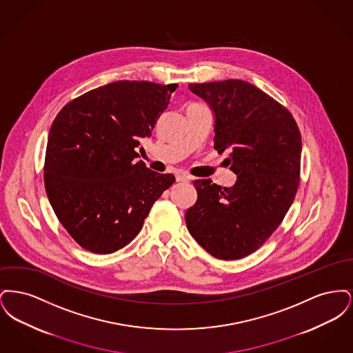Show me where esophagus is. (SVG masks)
Instances as JSON below:
<instances>
[{"instance_id":"esophagus-1","label":"esophagus","mask_w":353,"mask_h":353,"mask_svg":"<svg viewBox=\"0 0 353 353\" xmlns=\"http://www.w3.org/2000/svg\"><path fill=\"white\" fill-rule=\"evenodd\" d=\"M189 180H190V177L185 173H177L176 174V181L177 183H185V181H189Z\"/></svg>"}]
</instances>
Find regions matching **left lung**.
I'll use <instances>...</instances> for the list:
<instances>
[{"instance_id":"8db88e82","label":"left lung","mask_w":353,"mask_h":353,"mask_svg":"<svg viewBox=\"0 0 353 353\" xmlns=\"http://www.w3.org/2000/svg\"><path fill=\"white\" fill-rule=\"evenodd\" d=\"M214 115V148L230 152V188L194 180L197 201L185 213L189 233L213 256L258 250L285 219L299 186L302 137L282 104L254 84L228 79L188 84Z\"/></svg>"}]
</instances>
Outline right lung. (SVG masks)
Listing matches in <instances>:
<instances>
[{"label": "right lung", "instance_id": "right-lung-1", "mask_svg": "<svg viewBox=\"0 0 353 353\" xmlns=\"http://www.w3.org/2000/svg\"><path fill=\"white\" fill-rule=\"evenodd\" d=\"M179 84L118 81L68 103L54 119L45 188L55 216L77 243L95 254L127 246L152 205L174 183L137 161Z\"/></svg>", "mask_w": 353, "mask_h": 353}]
</instances>
